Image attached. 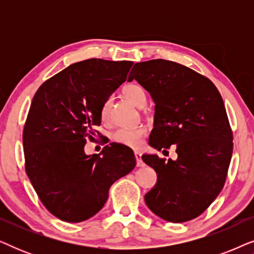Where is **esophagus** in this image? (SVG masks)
Segmentation results:
<instances>
[{
  "instance_id": "34e87169",
  "label": "esophagus",
  "mask_w": 254,
  "mask_h": 254,
  "mask_svg": "<svg viewBox=\"0 0 254 254\" xmlns=\"http://www.w3.org/2000/svg\"><path fill=\"white\" fill-rule=\"evenodd\" d=\"M135 158H136V165L137 166H142L143 165V162H142V154L140 151H135L134 152Z\"/></svg>"
}]
</instances>
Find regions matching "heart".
Returning <instances> with one entry per match:
<instances>
[{"label": "heart", "instance_id": "1", "mask_svg": "<svg viewBox=\"0 0 254 254\" xmlns=\"http://www.w3.org/2000/svg\"><path fill=\"white\" fill-rule=\"evenodd\" d=\"M123 92L126 98L134 103L136 106H144L145 102H147V95H145L144 89L142 88L140 84L136 83H129L124 86ZM111 106V99H106L104 102L102 110H100V116L103 119H106L109 116V111ZM147 134V128L144 126H137V127H125L119 128V129L114 131L113 140L117 143L127 145L130 148H137L141 144L142 137L145 136Z\"/></svg>", "mask_w": 254, "mask_h": 254}]
</instances>
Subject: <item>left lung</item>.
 Listing matches in <instances>:
<instances>
[{
  "instance_id": "left-lung-1",
  "label": "left lung",
  "mask_w": 254,
  "mask_h": 254,
  "mask_svg": "<svg viewBox=\"0 0 254 254\" xmlns=\"http://www.w3.org/2000/svg\"><path fill=\"white\" fill-rule=\"evenodd\" d=\"M137 81L155 102L149 145L178 155L168 162L156 154L142 159L157 173L144 195L163 220L182 223L203 213L223 189L232 156V131L223 99L214 83L196 71L163 60L135 64L128 81Z\"/></svg>"
}]
</instances>
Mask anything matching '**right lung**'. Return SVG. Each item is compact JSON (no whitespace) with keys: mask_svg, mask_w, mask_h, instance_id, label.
<instances>
[{"mask_svg":"<svg viewBox=\"0 0 254 254\" xmlns=\"http://www.w3.org/2000/svg\"><path fill=\"white\" fill-rule=\"evenodd\" d=\"M133 62L89 59L43 83L34 95L23 131L25 170L34 190L54 216L69 223L102 209L114 182L136 165L131 149L105 145L86 155L102 121L104 102L126 81Z\"/></svg>","mask_w":254,"mask_h":254,"instance_id":"1","label":"right lung"}]
</instances>
